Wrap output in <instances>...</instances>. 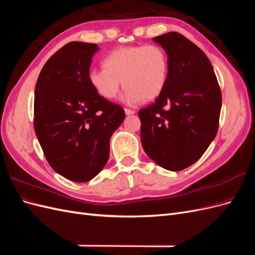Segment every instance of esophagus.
Segmentation results:
<instances>
[{"label":"esophagus","instance_id":"1","mask_svg":"<svg viewBox=\"0 0 255 255\" xmlns=\"http://www.w3.org/2000/svg\"><path fill=\"white\" fill-rule=\"evenodd\" d=\"M125 112H126V115H128V116H129V115H134V114H135V111H133V110H129V109H126V110H125Z\"/></svg>","mask_w":255,"mask_h":255}]
</instances>
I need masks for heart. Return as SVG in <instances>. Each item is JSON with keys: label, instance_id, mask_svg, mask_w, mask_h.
<instances>
[{"label": "heart", "instance_id": "1", "mask_svg": "<svg viewBox=\"0 0 255 255\" xmlns=\"http://www.w3.org/2000/svg\"><path fill=\"white\" fill-rule=\"evenodd\" d=\"M103 67L88 71L90 86L100 97L113 100L118 96L123 83L127 89L122 100L129 105L159 97L169 74L167 54L156 44L115 49L103 59Z\"/></svg>", "mask_w": 255, "mask_h": 255}]
</instances>
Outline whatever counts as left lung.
Wrapping results in <instances>:
<instances>
[{
	"label": "left lung",
	"instance_id": "left-lung-1",
	"mask_svg": "<svg viewBox=\"0 0 255 255\" xmlns=\"http://www.w3.org/2000/svg\"><path fill=\"white\" fill-rule=\"evenodd\" d=\"M168 56L166 86L138 113L143 150L157 165L180 171L203 155L218 130L221 91L204 52L183 35L153 38Z\"/></svg>",
	"mask_w": 255,
	"mask_h": 255
}]
</instances>
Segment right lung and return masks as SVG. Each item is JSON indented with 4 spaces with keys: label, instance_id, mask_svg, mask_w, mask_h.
Masks as SVG:
<instances>
[{
    "label": "right lung",
    "instance_id": "obj_1",
    "mask_svg": "<svg viewBox=\"0 0 255 255\" xmlns=\"http://www.w3.org/2000/svg\"><path fill=\"white\" fill-rule=\"evenodd\" d=\"M98 50L96 43H67L45 63L35 87L34 128L44 156L54 171L78 183L104 168L111 137L126 117L88 82Z\"/></svg>",
    "mask_w": 255,
    "mask_h": 255
}]
</instances>
